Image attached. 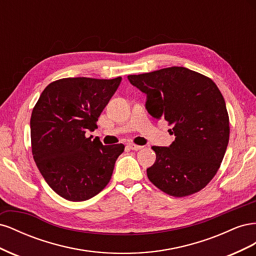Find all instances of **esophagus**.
<instances>
[{"instance_id":"obj_1","label":"esophagus","mask_w":256,"mask_h":256,"mask_svg":"<svg viewBox=\"0 0 256 256\" xmlns=\"http://www.w3.org/2000/svg\"><path fill=\"white\" fill-rule=\"evenodd\" d=\"M128 147H129L130 150H140L143 148V146L136 145V144H134V143H129V144H128Z\"/></svg>"}]
</instances>
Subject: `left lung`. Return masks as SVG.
<instances>
[{
	"label": "left lung",
	"instance_id": "left-lung-1",
	"mask_svg": "<svg viewBox=\"0 0 256 256\" xmlns=\"http://www.w3.org/2000/svg\"><path fill=\"white\" fill-rule=\"evenodd\" d=\"M147 95L146 109L166 120L175 141L152 146L156 161L146 170L158 189L175 198L205 188L218 172L230 138L226 102L216 83L188 68L173 66L128 76Z\"/></svg>",
	"mask_w": 256,
	"mask_h": 256
}]
</instances>
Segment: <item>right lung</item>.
Segmentation results:
<instances>
[{
  "label": "right lung",
  "instance_id": "right-lung-1",
  "mask_svg": "<svg viewBox=\"0 0 256 256\" xmlns=\"http://www.w3.org/2000/svg\"><path fill=\"white\" fill-rule=\"evenodd\" d=\"M122 81L64 78L51 82L30 116L35 164L50 188L62 198L81 202L109 184L122 144L102 145L88 138Z\"/></svg>",
  "mask_w": 256,
  "mask_h": 256
}]
</instances>
